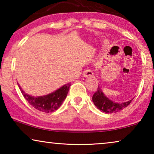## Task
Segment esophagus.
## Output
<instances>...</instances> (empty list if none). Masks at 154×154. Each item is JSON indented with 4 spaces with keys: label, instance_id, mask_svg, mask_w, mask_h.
<instances>
[{
    "label": "esophagus",
    "instance_id": "obj_1",
    "mask_svg": "<svg viewBox=\"0 0 154 154\" xmlns=\"http://www.w3.org/2000/svg\"><path fill=\"white\" fill-rule=\"evenodd\" d=\"M83 74L85 77H88V76H92V75H94V73L91 70H90V69H85V70H84Z\"/></svg>",
    "mask_w": 154,
    "mask_h": 154
}]
</instances>
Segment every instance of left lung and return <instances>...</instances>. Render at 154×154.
<instances>
[{
    "label": "left lung",
    "instance_id": "obj_1",
    "mask_svg": "<svg viewBox=\"0 0 154 154\" xmlns=\"http://www.w3.org/2000/svg\"><path fill=\"white\" fill-rule=\"evenodd\" d=\"M132 101V100L121 104L113 102L103 94L102 89L99 87L97 88V90L92 96V102L97 108L106 113H116L118 111L123 110L131 103Z\"/></svg>",
    "mask_w": 154,
    "mask_h": 154
}]
</instances>
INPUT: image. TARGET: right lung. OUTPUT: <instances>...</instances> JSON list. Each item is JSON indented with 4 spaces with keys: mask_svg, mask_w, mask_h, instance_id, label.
Masks as SVG:
<instances>
[{
    "mask_svg": "<svg viewBox=\"0 0 154 154\" xmlns=\"http://www.w3.org/2000/svg\"><path fill=\"white\" fill-rule=\"evenodd\" d=\"M70 86V83H67L51 94L38 97L29 95L21 89L20 85L19 87L25 100L33 107L42 112L51 113L56 111L62 105L63 101L66 97Z\"/></svg>",
    "mask_w": 154,
    "mask_h": 154,
    "instance_id": "obj_1",
    "label": "right lung"
}]
</instances>
